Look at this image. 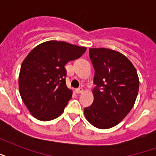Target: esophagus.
Segmentation results:
<instances>
[{
  "label": "esophagus",
  "instance_id": "esophagus-1",
  "mask_svg": "<svg viewBox=\"0 0 156 156\" xmlns=\"http://www.w3.org/2000/svg\"><path fill=\"white\" fill-rule=\"evenodd\" d=\"M75 91L77 94H81V93L83 92V88H78V89H76Z\"/></svg>",
  "mask_w": 156,
  "mask_h": 156
}]
</instances>
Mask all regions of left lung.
<instances>
[{
  "label": "left lung",
  "instance_id": "left-lung-1",
  "mask_svg": "<svg viewBox=\"0 0 156 156\" xmlns=\"http://www.w3.org/2000/svg\"><path fill=\"white\" fill-rule=\"evenodd\" d=\"M95 69L94 102L84 108L87 120L99 129L119 124L135 103L139 80L134 66L126 56L108 48H90Z\"/></svg>",
  "mask_w": 156,
  "mask_h": 156
}]
</instances>
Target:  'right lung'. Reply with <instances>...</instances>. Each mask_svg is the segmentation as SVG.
<instances>
[{"mask_svg":"<svg viewBox=\"0 0 156 156\" xmlns=\"http://www.w3.org/2000/svg\"><path fill=\"white\" fill-rule=\"evenodd\" d=\"M62 41H48L28 54L21 66L18 85L23 103L33 116L47 121L56 118L72 97L66 87L65 66L86 52Z\"/></svg>","mask_w":156,"mask_h":156,"instance_id":"add662e5","label":"right lung"}]
</instances>
